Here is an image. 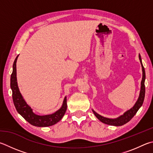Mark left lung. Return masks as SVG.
<instances>
[{
    "label": "left lung",
    "mask_w": 153,
    "mask_h": 153,
    "mask_svg": "<svg viewBox=\"0 0 153 153\" xmlns=\"http://www.w3.org/2000/svg\"><path fill=\"white\" fill-rule=\"evenodd\" d=\"M139 59L141 63V66H142L143 78H142V81H141V86H140L139 97H138L137 102L135 103L134 106H133L132 108H130L129 110H128L126 112L124 113L123 115L119 116L118 118H113V119L104 117V116L98 114V113H96L95 111L92 110L94 115H95L96 116V118H98L99 120H100L102 123H103L105 124L111 125V126H123V125L128 123V122L131 120L133 117H134V116L137 114V111L139 110V108L142 106L144 100V96H145V85H144V81H145L146 76H145V70H144V68L143 67L142 59H141V57L140 54H139Z\"/></svg>",
    "instance_id": "8db88e82"
}]
</instances>
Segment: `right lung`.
Segmentation results:
<instances>
[{
	"mask_svg": "<svg viewBox=\"0 0 153 153\" xmlns=\"http://www.w3.org/2000/svg\"><path fill=\"white\" fill-rule=\"evenodd\" d=\"M19 56V55H18ZM18 56H16L13 65V73L10 76V88L13 92V100L16 111L30 124L39 127L50 126L55 124L61 120L67 110V98L65 97L62 106L60 109L51 114L39 116L33 112V110L25 101L20 93L16 82V63Z\"/></svg>",
	"mask_w": 153,
	"mask_h": 153,
	"instance_id": "right-lung-1",
	"label": "right lung"
}]
</instances>
